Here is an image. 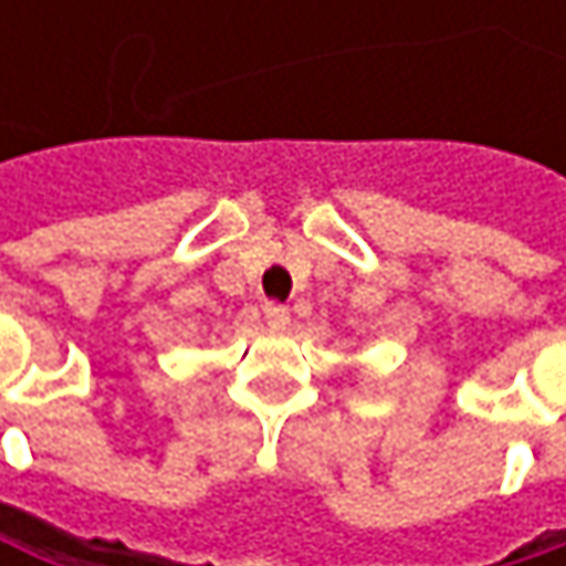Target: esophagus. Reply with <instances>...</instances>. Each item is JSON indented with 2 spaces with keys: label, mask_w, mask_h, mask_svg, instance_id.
Segmentation results:
<instances>
[{
  "label": "esophagus",
  "mask_w": 566,
  "mask_h": 566,
  "mask_svg": "<svg viewBox=\"0 0 566 566\" xmlns=\"http://www.w3.org/2000/svg\"><path fill=\"white\" fill-rule=\"evenodd\" d=\"M265 321H269V327L282 331L284 324L291 321V314H287V307H284V304H265Z\"/></svg>",
  "instance_id": "34e87169"
}]
</instances>
